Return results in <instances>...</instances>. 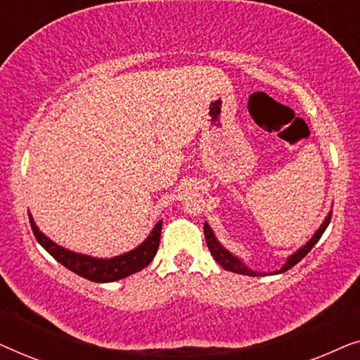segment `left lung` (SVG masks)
<instances>
[{
    "mask_svg": "<svg viewBox=\"0 0 360 360\" xmlns=\"http://www.w3.org/2000/svg\"><path fill=\"white\" fill-rule=\"evenodd\" d=\"M331 216H333V211H329L326 219L323 221V224L319 226V229L316 231V233L313 234V238L308 240L307 244L303 245V248H300L297 252L290 255V257L287 259V262H285V265L280 270H277V272L274 274H283L287 272L288 269H292L293 265H297L300 260H302L304 255H307L309 250H311L314 248V244L318 243L319 238H321L324 231H326L329 221H331ZM205 239H206V245H208L210 252L211 255H213L216 262H218L221 267H223L224 270H229V272H236V274H240V275H249V277H262V275H267V274H260V272H254V270H250L249 267H245L243 260H240L239 257H236V255H233L229 252L228 249H224L223 245H221V243L218 239H216V236L213 233V229L210 228L208 223H205Z\"/></svg>",
    "mask_w": 360,
    "mask_h": 360,
    "instance_id": "1",
    "label": "left lung"
}]
</instances>
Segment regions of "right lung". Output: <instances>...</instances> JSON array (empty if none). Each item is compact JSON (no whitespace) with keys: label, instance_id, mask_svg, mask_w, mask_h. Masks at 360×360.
<instances>
[{"label":"right lung","instance_id":"add662e5","mask_svg":"<svg viewBox=\"0 0 360 360\" xmlns=\"http://www.w3.org/2000/svg\"><path fill=\"white\" fill-rule=\"evenodd\" d=\"M29 223H31L32 233L36 236L37 243L52 255L57 262H60L63 267L72 270L73 274L80 275V277L91 280L96 283H108L115 282V280L129 277V275L139 272L152 262L155 257L157 249H159L160 243V231H162V221H159L152 229V233L147 236V239L136 249L129 250V252L116 255L111 259H96L91 255L77 254L72 250L63 249L60 245L53 243L47 238L46 234L41 233L39 228L34 223L32 216L29 214Z\"/></svg>","mask_w":360,"mask_h":360}]
</instances>
